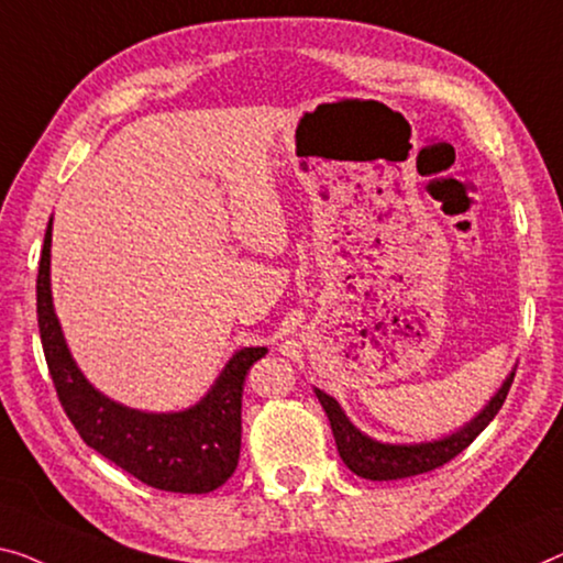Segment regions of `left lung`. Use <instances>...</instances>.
I'll list each match as a JSON object with an SVG mask.
<instances>
[{
	"instance_id": "obj_1",
	"label": "left lung",
	"mask_w": 563,
	"mask_h": 563,
	"mask_svg": "<svg viewBox=\"0 0 563 563\" xmlns=\"http://www.w3.org/2000/svg\"><path fill=\"white\" fill-rule=\"evenodd\" d=\"M514 376L516 372H510L496 397L488 401V407H485L473 422H467L463 430L448 434V438L442 440L419 444H389L366 438L364 432H358L356 427L349 422V417L343 415L339 401L321 389H316V397L323 405L325 415H329L335 448H339V455L351 473L366 477V481H399V477L430 473V470L442 467L444 463H450L452 457H457L460 452H463L467 444L493 422V417L498 415V409L508 397L510 384H514Z\"/></svg>"
}]
</instances>
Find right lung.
I'll use <instances>...</instances> for the list:
<instances>
[{
  "label": "right lung",
  "mask_w": 563,
  "mask_h": 563,
  "mask_svg": "<svg viewBox=\"0 0 563 563\" xmlns=\"http://www.w3.org/2000/svg\"><path fill=\"white\" fill-rule=\"evenodd\" d=\"M49 242L53 220L37 271L40 339L57 399L82 442L158 490L209 493L228 483L240 460L245 376L267 349H240L207 397L184 412L154 415L123 407L103 397L67 351L49 290Z\"/></svg>",
  "instance_id": "add662e5"
}]
</instances>
